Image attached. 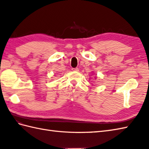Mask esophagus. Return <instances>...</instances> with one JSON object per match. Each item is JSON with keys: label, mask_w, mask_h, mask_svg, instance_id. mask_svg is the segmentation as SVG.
<instances>
[{"label": "esophagus", "mask_w": 149, "mask_h": 149, "mask_svg": "<svg viewBox=\"0 0 149 149\" xmlns=\"http://www.w3.org/2000/svg\"><path fill=\"white\" fill-rule=\"evenodd\" d=\"M72 70L73 71H75V72H78L79 71V69L77 68H73Z\"/></svg>", "instance_id": "obj_1"}]
</instances>
